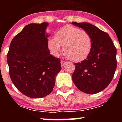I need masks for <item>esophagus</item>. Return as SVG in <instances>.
I'll return each instance as SVG.
<instances>
[{
    "label": "esophagus",
    "mask_w": 122,
    "mask_h": 122,
    "mask_svg": "<svg viewBox=\"0 0 122 122\" xmlns=\"http://www.w3.org/2000/svg\"><path fill=\"white\" fill-rule=\"evenodd\" d=\"M66 64H67V62H66V61H61V65L63 67L64 66H65V65H66Z\"/></svg>",
    "instance_id": "obj_1"
}]
</instances>
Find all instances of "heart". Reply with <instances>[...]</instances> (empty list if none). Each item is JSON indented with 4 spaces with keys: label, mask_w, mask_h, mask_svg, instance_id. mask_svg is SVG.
<instances>
[{
    "label": "heart",
    "mask_w": 122,
    "mask_h": 122,
    "mask_svg": "<svg viewBox=\"0 0 122 122\" xmlns=\"http://www.w3.org/2000/svg\"><path fill=\"white\" fill-rule=\"evenodd\" d=\"M48 47L54 56H58L64 49L65 56L75 61H83L92 49L91 34L74 26L66 25L56 32L55 38L48 41Z\"/></svg>",
    "instance_id": "1"
}]
</instances>
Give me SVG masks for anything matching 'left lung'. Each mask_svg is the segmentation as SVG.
<instances>
[{"instance_id": "left-lung-1", "label": "left lung", "mask_w": 122, "mask_h": 122, "mask_svg": "<svg viewBox=\"0 0 122 122\" xmlns=\"http://www.w3.org/2000/svg\"><path fill=\"white\" fill-rule=\"evenodd\" d=\"M72 25L88 31L92 36V49L88 57L75 63L72 80L86 94L98 93L108 87L113 78L117 61V49L108 33L88 23L72 22Z\"/></svg>"}]
</instances>
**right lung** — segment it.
Returning <instances> with one entry per match:
<instances>
[{
    "instance_id": "right-lung-1",
    "label": "right lung",
    "mask_w": 122,
    "mask_h": 122,
    "mask_svg": "<svg viewBox=\"0 0 122 122\" xmlns=\"http://www.w3.org/2000/svg\"><path fill=\"white\" fill-rule=\"evenodd\" d=\"M48 23L25 26L13 38L7 55L10 79L22 94L42 98L51 92L61 61L50 54L46 33Z\"/></svg>"
}]
</instances>
